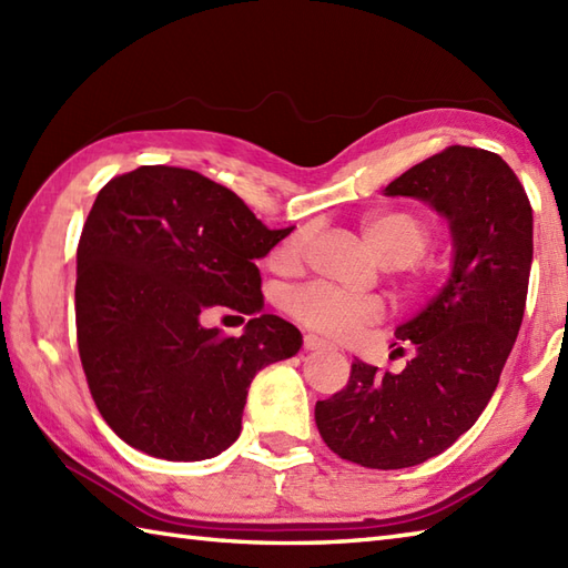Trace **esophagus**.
<instances>
[{"label": "esophagus", "instance_id": "1", "mask_svg": "<svg viewBox=\"0 0 568 568\" xmlns=\"http://www.w3.org/2000/svg\"><path fill=\"white\" fill-rule=\"evenodd\" d=\"M303 344H305L307 352H317V348H324V346H327V342H324L322 336H317V334H305Z\"/></svg>", "mask_w": 568, "mask_h": 568}]
</instances>
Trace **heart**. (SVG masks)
Here are the masks:
<instances>
[{
    "label": "heart",
    "instance_id": "obj_1",
    "mask_svg": "<svg viewBox=\"0 0 568 568\" xmlns=\"http://www.w3.org/2000/svg\"><path fill=\"white\" fill-rule=\"evenodd\" d=\"M364 239L376 253L383 265H393L407 273V291L422 293L427 281L422 277L413 263H417L432 246V224L415 212L407 210H388L371 214L361 224ZM310 241V229H300L293 236H287L281 246L271 253V265L277 271H291L300 263ZM283 307L287 315L297 320L305 327L329 334L346 336L364 324L381 317V303L376 297H354L344 295L324 283H307L293 287L283 295Z\"/></svg>",
    "mask_w": 568,
    "mask_h": 568
}]
</instances>
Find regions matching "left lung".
<instances>
[{"label": "left lung", "mask_w": 568, "mask_h": 568, "mask_svg": "<svg viewBox=\"0 0 568 568\" xmlns=\"http://www.w3.org/2000/svg\"><path fill=\"white\" fill-rule=\"evenodd\" d=\"M446 216L454 268L437 297L395 329L415 346L400 373L354 361L346 388L315 405L324 444L366 468L427 462L474 427L520 332L532 204L498 153L449 146L383 190Z\"/></svg>", "instance_id": "1"}]
</instances>
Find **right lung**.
<instances>
[{"instance_id": "obj_1", "label": "right lung", "mask_w": 568, "mask_h": 568, "mask_svg": "<svg viewBox=\"0 0 568 568\" xmlns=\"http://www.w3.org/2000/svg\"><path fill=\"white\" fill-rule=\"evenodd\" d=\"M291 232L185 168L141 165L100 190L78 244L75 324L92 400L116 437L168 462L236 442L253 376L295 356L303 334L258 315L224 336L200 317L261 312L256 258Z\"/></svg>"}]
</instances>
